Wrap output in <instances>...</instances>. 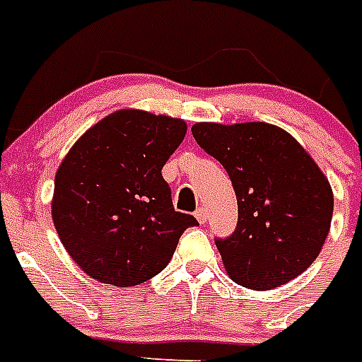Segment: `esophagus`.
Listing matches in <instances>:
<instances>
[{
	"mask_svg": "<svg viewBox=\"0 0 362 362\" xmlns=\"http://www.w3.org/2000/svg\"><path fill=\"white\" fill-rule=\"evenodd\" d=\"M195 217H197V221L201 223V225H204V223H206V219H208L206 210H204V208H199V210L195 211Z\"/></svg>",
	"mask_w": 362,
	"mask_h": 362,
	"instance_id": "obj_1",
	"label": "esophagus"
}]
</instances>
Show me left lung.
I'll list each match as a JSON object with an SVG mask.
<instances>
[{
  "label": "left lung",
  "mask_w": 362,
  "mask_h": 362,
  "mask_svg": "<svg viewBox=\"0 0 362 362\" xmlns=\"http://www.w3.org/2000/svg\"><path fill=\"white\" fill-rule=\"evenodd\" d=\"M191 134L230 176L236 230L216 240L234 283L286 284L316 260L331 228L333 189L292 135L267 122H197Z\"/></svg>",
  "instance_id": "obj_1"
}]
</instances>
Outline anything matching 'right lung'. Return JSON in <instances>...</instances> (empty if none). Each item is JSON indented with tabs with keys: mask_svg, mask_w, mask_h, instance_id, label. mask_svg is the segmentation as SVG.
<instances>
[{
	"mask_svg": "<svg viewBox=\"0 0 362 362\" xmlns=\"http://www.w3.org/2000/svg\"><path fill=\"white\" fill-rule=\"evenodd\" d=\"M182 119L119 110L90 126L55 175L52 219L89 277L128 288L169 264L193 216L173 208L161 169L186 137Z\"/></svg>",
	"mask_w": 362,
	"mask_h": 362,
	"instance_id": "right-lung-1",
	"label": "right lung"
}]
</instances>
